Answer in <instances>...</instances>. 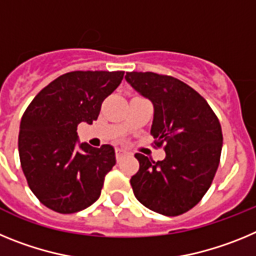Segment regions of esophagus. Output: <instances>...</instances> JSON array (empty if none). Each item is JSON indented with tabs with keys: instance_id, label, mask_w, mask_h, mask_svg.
I'll use <instances>...</instances> for the list:
<instances>
[{
	"instance_id": "obj_1",
	"label": "esophagus",
	"mask_w": 256,
	"mask_h": 256,
	"mask_svg": "<svg viewBox=\"0 0 256 256\" xmlns=\"http://www.w3.org/2000/svg\"><path fill=\"white\" fill-rule=\"evenodd\" d=\"M115 152H116V159L120 160L122 158H123V156L126 155V151L123 150V148H116V151H115Z\"/></svg>"
}]
</instances>
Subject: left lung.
Segmentation results:
<instances>
[{
  "mask_svg": "<svg viewBox=\"0 0 256 256\" xmlns=\"http://www.w3.org/2000/svg\"><path fill=\"white\" fill-rule=\"evenodd\" d=\"M126 80L152 102L151 134L165 142V159L152 162L136 154L138 172L130 178L136 198L166 216H180L206 194L222 152L220 123L204 97L169 76L130 72Z\"/></svg>",
  "mask_w": 256,
  "mask_h": 256,
  "instance_id": "obj_1",
  "label": "left lung"
}]
</instances>
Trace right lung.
Masks as SVG:
<instances>
[{
	"label": "right lung",
	"mask_w": 256,
	"mask_h": 256,
	"mask_svg": "<svg viewBox=\"0 0 256 256\" xmlns=\"http://www.w3.org/2000/svg\"><path fill=\"white\" fill-rule=\"evenodd\" d=\"M124 72H70L42 90L20 122L19 156L29 188L54 212L91 206L115 165L110 144L78 141L79 123L92 124L101 104L120 84Z\"/></svg>",
	"instance_id": "1"
}]
</instances>
